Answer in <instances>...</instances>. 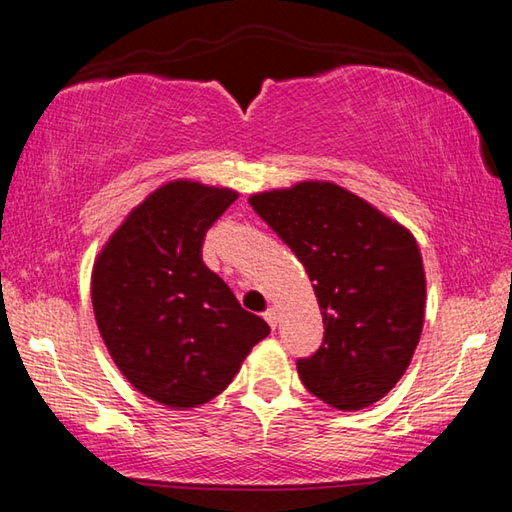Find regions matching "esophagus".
<instances>
[{"mask_svg": "<svg viewBox=\"0 0 512 512\" xmlns=\"http://www.w3.org/2000/svg\"><path fill=\"white\" fill-rule=\"evenodd\" d=\"M264 318H266V323L271 325V329H275L277 323H280V314H277V309H273V307L264 311Z\"/></svg>", "mask_w": 512, "mask_h": 512, "instance_id": "1", "label": "esophagus"}]
</instances>
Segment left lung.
Masks as SVG:
<instances>
[{
    "label": "left lung",
    "mask_w": 512,
    "mask_h": 512,
    "mask_svg": "<svg viewBox=\"0 0 512 512\" xmlns=\"http://www.w3.org/2000/svg\"><path fill=\"white\" fill-rule=\"evenodd\" d=\"M248 203L305 264L325 339L298 361L311 395L339 411L379 402L418 348L427 277L413 232L332 180L250 194Z\"/></svg>",
    "instance_id": "8db88e82"
}]
</instances>
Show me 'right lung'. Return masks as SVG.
<instances>
[{"mask_svg": "<svg viewBox=\"0 0 512 512\" xmlns=\"http://www.w3.org/2000/svg\"><path fill=\"white\" fill-rule=\"evenodd\" d=\"M237 198L230 187L169 180L126 214L94 257L90 293L101 339L128 384L167 409L214 400L271 332L201 257L205 232Z\"/></svg>", "mask_w": 512, "mask_h": 512, "instance_id": "1", "label": "right lung"}]
</instances>
